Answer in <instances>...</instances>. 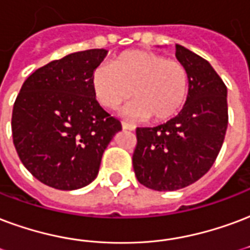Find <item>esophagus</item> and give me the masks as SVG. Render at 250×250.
Masks as SVG:
<instances>
[{
	"instance_id": "esophagus-1",
	"label": "esophagus",
	"mask_w": 250,
	"mask_h": 250,
	"mask_svg": "<svg viewBox=\"0 0 250 250\" xmlns=\"http://www.w3.org/2000/svg\"><path fill=\"white\" fill-rule=\"evenodd\" d=\"M122 128H123V130L134 131L135 130V125H130V123H125V122H122Z\"/></svg>"
}]
</instances>
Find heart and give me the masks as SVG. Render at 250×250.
Returning <instances> with one entry per match:
<instances>
[{
    "label": "heart",
    "instance_id": "heart-1",
    "mask_svg": "<svg viewBox=\"0 0 250 250\" xmlns=\"http://www.w3.org/2000/svg\"><path fill=\"white\" fill-rule=\"evenodd\" d=\"M97 101L116 110L131 95L136 98L123 114L131 119L166 122L179 114L188 97L189 77L176 59L146 50H128L110 66H99L91 75Z\"/></svg>",
    "mask_w": 250,
    "mask_h": 250
}]
</instances>
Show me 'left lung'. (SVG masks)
<instances>
[{"mask_svg": "<svg viewBox=\"0 0 250 250\" xmlns=\"http://www.w3.org/2000/svg\"><path fill=\"white\" fill-rule=\"evenodd\" d=\"M176 58L186 66L189 90L179 115L158 127L136 128L132 156L135 175L147 188L176 191L209 171L228 127L227 86L208 61L176 45Z\"/></svg>", "mask_w": 250, "mask_h": 250, "instance_id": "left-lung-1", "label": "left lung"}]
</instances>
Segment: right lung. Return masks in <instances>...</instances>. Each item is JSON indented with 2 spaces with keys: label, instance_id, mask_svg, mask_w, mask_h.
Here are the masks:
<instances>
[{
  "label": "right lung",
  "instance_id": "add662e5",
  "mask_svg": "<svg viewBox=\"0 0 250 250\" xmlns=\"http://www.w3.org/2000/svg\"><path fill=\"white\" fill-rule=\"evenodd\" d=\"M107 50L66 55L23 82L13 107V142L22 164L46 186L73 191L95 180L102 156L122 125L91 88Z\"/></svg>",
  "mask_w": 250,
  "mask_h": 250
}]
</instances>
